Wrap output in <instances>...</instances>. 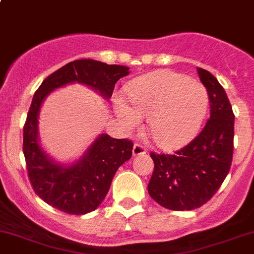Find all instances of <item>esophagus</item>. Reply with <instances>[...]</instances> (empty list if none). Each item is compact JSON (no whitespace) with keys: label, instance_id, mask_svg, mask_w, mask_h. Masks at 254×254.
<instances>
[{"label":"esophagus","instance_id":"obj_1","mask_svg":"<svg viewBox=\"0 0 254 254\" xmlns=\"http://www.w3.org/2000/svg\"><path fill=\"white\" fill-rule=\"evenodd\" d=\"M145 154H146V149H145L142 145L135 144L134 146H132V155H134V156H140V155Z\"/></svg>","mask_w":254,"mask_h":254}]
</instances>
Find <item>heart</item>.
<instances>
[{"mask_svg":"<svg viewBox=\"0 0 254 254\" xmlns=\"http://www.w3.org/2000/svg\"><path fill=\"white\" fill-rule=\"evenodd\" d=\"M125 100L117 99L115 114L127 130L140 127L147 118V130L162 150H176L193 139L208 108V93L201 83L180 73L160 70L130 83Z\"/></svg>","mask_w":254,"mask_h":254,"instance_id":"1","label":"heart"}]
</instances>
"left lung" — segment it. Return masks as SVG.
<instances>
[{
    "instance_id": "8db88e82",
    "label": "left lung",
    "mask_w": 254,
    "mask_h": 254,
    "mask_svg": "<svg viewBox=\"0 0 254 254\" xmlns=\"http://www.w3.org/2000/svg\"><path fill=\"white\" fill-rule=\"evenodd\" d=\"M210 98L211 115L202 131L175 155L151 152L149 195L162 207L190 211L211 200L232 164L235 115L227 94L206 69H197Z\"/></svg>"
}]
</instances>
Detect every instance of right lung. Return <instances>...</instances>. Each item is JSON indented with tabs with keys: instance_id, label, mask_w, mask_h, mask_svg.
Here are the masks:
<instances>
[{
	"instance_id": "add662e5",
	"label": "right lung",
	"mask_w": 254,
	"mask_h": 254,
	"mask_svg": "<svg viewBox=\"0 0 254 254\" xmlns=\"http://www.w3.org/2000/svg\"><path fill=\"white\" fill-rule=\"evenodd\" d=\"M129 73L125 65L78 59L52 73L34 93L23 127V154L34 192L52 207L70 215H85L99 207L117 170L131 157L132 142L100 134L79 159L61 164L39 142L42 104L53 90L73 83L87 85L108 100L115 83Z\"/></svg>"
}]
</instances>
